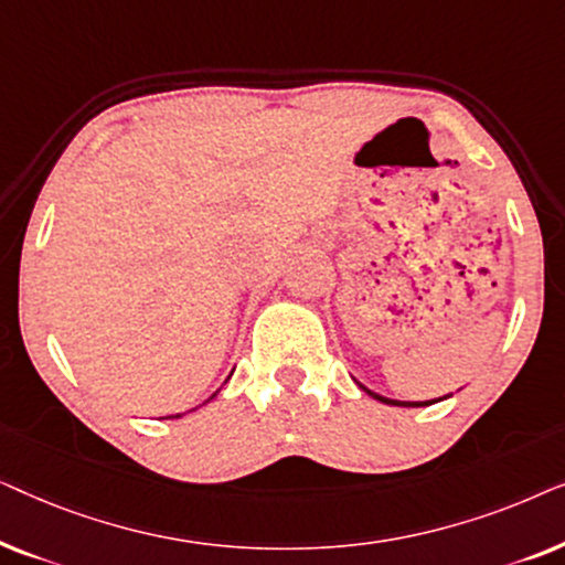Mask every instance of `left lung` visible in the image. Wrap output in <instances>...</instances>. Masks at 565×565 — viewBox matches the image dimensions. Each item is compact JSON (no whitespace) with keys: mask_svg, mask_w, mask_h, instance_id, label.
I'll return each instance as SVG.
<instances>
[{"mask_svg":"<svg viewBox=\"0 0 565 565\" xmlns=\"http://www.w3.org/2000/svg\"><path fill=\"white\" fill-rule=\"evenodd\" d=\"M360 385L362 391L367 393V396H373L375 401H381V404H388V406H404V408H416V406H431V404H437V401H445V398H450V396H443V398H431V401H398V398H385V396H381V393H375V391H370V388H365V385H362L360 381H354Z\"/></svg>","mask_w":565,"mask_h":565,"instance_id":"left-lung-1","label":"left lung"}]
</instances>
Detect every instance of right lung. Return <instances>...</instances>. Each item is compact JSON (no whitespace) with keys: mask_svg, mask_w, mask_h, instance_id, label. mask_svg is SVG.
<instances>
[{"mask_svg":"<svg viewBox=\"0 0 565 565\" xmlns=\"http://www.w3.org/2000/svg\"><path fill=\"white\" fill-rule=\"evenodd\" d=\"M228 377H231V375H228ZM228 377H226V381H228ZM218 391H221V388H218ZM218 391H215V393H213V396H211V398H207V401H213L215 396H218ZM207 401H205V404H207ZM205 404H200V406H205ZM200 406H195V408H200ZM195 408H192V412H195ZM180 416H182V414H172V416H164V419H180Z\"/></svg>","mask_w":565,"mask_h":565,"instance_id":"right-lung-1","label":"right lung"}]
</instances>
